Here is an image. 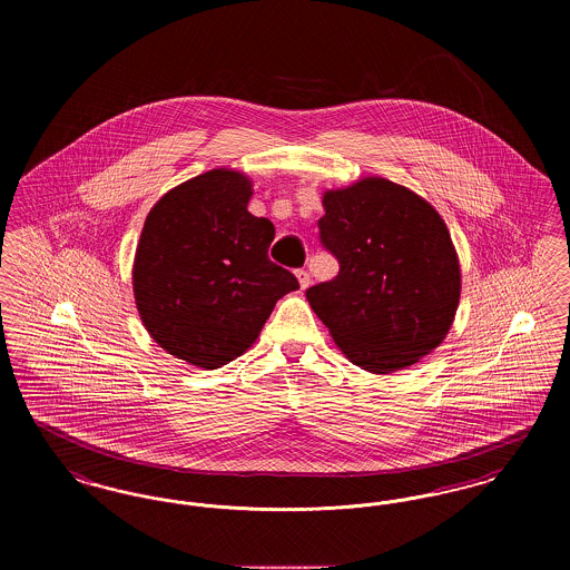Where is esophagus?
Listing matches in <instances>:
<instances>
[{"mask_svg": "<svg viewBox=\"0 0 570 570\" xmlns=\"http://www.w3.org/2000/svg\"><path fill=\"white\" fill-rule=\"evenodd\" d=\"M298 286H301V291H305L307 286H309V282H312V277H309V273L305 272V269H298L297 272Z\"/></svg>", "mask_w": 570, "mask_h": 570, "instance_id": "obj_1", "label": "esophagus"}]
</instances>
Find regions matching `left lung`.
Wrapping results in <instances>:
<instances>
[{"label":"left lung","instance_id":"obj_1","mask_svg":"<svg viewBox=\"0 0 570 570\" xmlns=\"http://www.w3.org/2000/svg\"><path fill=\"white\" fill-rule=\"evenodd\" d=\"M321 244L340 273L305 291L337 348L372 374L419 363L442 344L460 305L449 228L419 194L382 177L326 190Z\"/></svg>","mask_w":570,"mask_h":570}]
</instances>
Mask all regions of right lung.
Listing matches in <instances>:
<instances>
[{
  "instance_id": "1",
  "label": "right lung",
  "mask_w": 570,
  "mask_h": 570,
  "mask_svg": "<svg viewBox=\"0 0 570 570\" xmlns=\"http://www.w3.org/2000/svg\"><path fill=\"white\" fill-rule=\"evenodd\" d=\"M252 181L214 168L166 191L145 219L132 286L140 321L166 353L216 370L256 342L297 277L269 261L275 228L252 216Z\"/></svg>"
}]
</instances>
